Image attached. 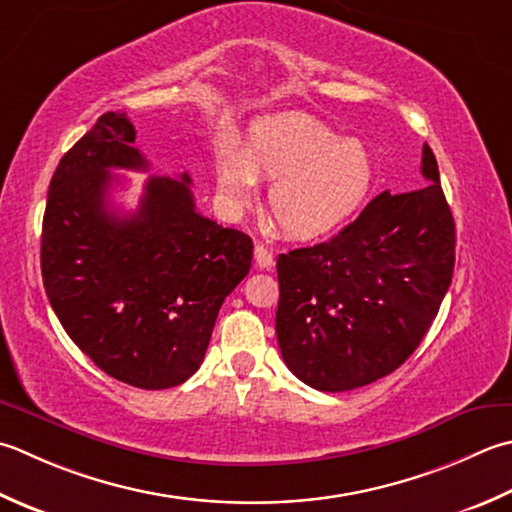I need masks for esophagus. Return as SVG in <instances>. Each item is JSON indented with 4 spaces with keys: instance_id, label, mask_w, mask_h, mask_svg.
Segmentation results:
<instances>
[{
    "instance_id": "34e87169",
    "label": "esophagus",
    "mask_w": 512,
    "mask_h": 512,
    "mask_svg": "<svg viewBox=\"0 0 512 512\" xmlns=\"http://www.w3.org/2000/svg\"><path fill=\"white\" fill-rule=\"evenodd\" d=\"M255 264H257V268L273 266V253H270V250L264 244L255 246Z\"/></svg>"
}]
</instances>
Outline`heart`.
I'll list each match as a JSON object with an SVG mask.
<instances>
[{
	"mask_svg": "<svg viewBox=\"0 0 512 512\" xmlns=\"http://www.w3.org/2000/svg\"><path fill=\"white\" fill-rule=\"evenodd\" d=\"M259 179L273 182L268 213L286 235L313 239L353 217L373 188L375 162L362 139L339 137L319 119H259L242 148L217 150L215 184L230 210L246 208Z\"/></svg>",
	"mask_w": 512,
	"mask_h": 512,
	"instance_id": "heart-1",
	"label": "heart"
}]
</instances>
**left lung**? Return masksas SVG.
<instances>
[{
    "label": "left lung",
    "mask_w": 512,
    "mask_h": 512,
    "mask_svg": "<svg viewBox=\"0 0 512 512\" xmlns=\"http://www.w3.org/2000/svg\"><path fill=\"white\" fill-rule=\"evenodd\" d=\"M424 186L384 190L322 244L277 257L275 330L286 366L324 393L373 384L402 366L428 333L455 268V219L437 159Z\"/></svg>",
    "instance_id": "left-lung-1"
}]
</instances>
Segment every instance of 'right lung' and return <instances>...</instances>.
I'll return each instance as SVG.
<instances>
[{"instance_id":"add662e5","label":"right lung","mask_w":512,"mask_h":512,"mask_svg":"<svg viewBox=\"0 0 512 512\" xmlns=\"http://www.w3.org/2000/svg\"><path fill=\"white\" fill-rule=\"evenodd\" d=\"M126 113H104L48 186L42 277L68 337L106 375L144 390L184 384L204 362L253 239L197 213L190 177H148L130 215L110 210V168L148 170Z\"/></svg>"}]
</instances>
